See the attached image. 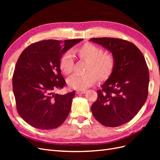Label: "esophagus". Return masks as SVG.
I'll list each match as a JSON object with an SVG mask.
<instances>
[{
    "instance_id": "esophagus-1",
    "label": "esophagus",
    "mask_w": 160,
    "mask_h": 160,
    "mask_svg": "<svg viewBox=\"0 0 160 160\" xmlns=\"http://www.w3.org/2000/svg\"><path fill=\"white\" fill-rule=\"evenodd\" d=\"M85 90H77L76 91V93L77 94H83L85 93Z\"/></svg>"
}]
</instances>
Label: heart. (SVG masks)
Instances as JSON below:
<instances>
[{
	"label": "heart",
	"mask_w": 160,
	"mask_h": 160,
	"mask_svg": "<svg viewBox=\"0 0 160 160\" xmlns=\"http://www.w3.org/2000/svg\"><path fill=\"white\" fill-rule=\"evenodd\" d=\"M81 59L88 61L85 74H73L67 80L71 88L81 90L95 84L99 80L108 79L111 75L115 65L114 56L104 52L102 48L91 43H87L73 51ZM74 55L71 51H67L62 55L59 67L65 75H69L73 70Z\"/></svg>",
	"instance_id": "b5f03b06"
}]
</instances>
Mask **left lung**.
<instances>
[{
	"mask_svg": "<svg viewBox=\"0 0 160 160\" xmlns=\"http://www.w3.org/2000/svg\"><path fill=\"white\" fill-rule=\"evenodd\" d=\"M112 52L115 65L109 79L97 91L91 106L94 118L106 127L129 122L141 109L148 94L149 74L146 59L133 43L118 38L90 39Z\"/></svg>",
	"mask_w": 160,
	"mask_h": 160,
	"instance_id": "obj_1",
	"label": "left lung"
}]
</instances>
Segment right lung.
<instances>
[{"label":"right lung","instance_id":"1","mask_svg":"<svg viewBox=\"0 0 160 160\" xmlns=\"http://www.w3.org/2000/svg\"><path fill=\"white\" fill-rule=\"evenodd\" d=\"M82 40L41 41L28 45L19 56L12 89L18 113L32 127L52 129L67 119L75 91L54 93L66 85L59 62L65 52Z\"/></svg>","mask_w":160,"mask_h":160}]
</instances>
